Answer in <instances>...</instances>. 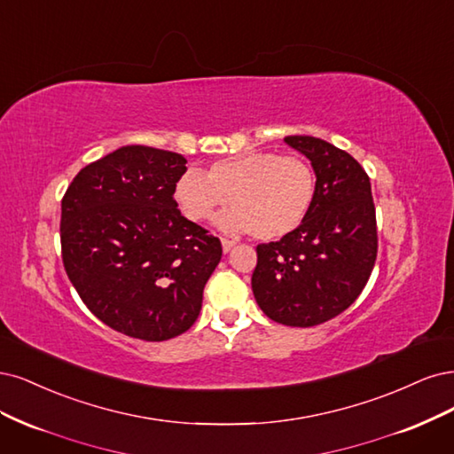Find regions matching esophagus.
I'll list each match as a JSON object with an SVG mask.
<instances>
[{
    "label": "esophagus",
    "instance_id": "1",
    "mask_svg": "<svg viewBox=\"0 0 454 454\" xmlns=\"http://www.w3.org/2000/svg\"><path fill=\"white\" fill-rule=\"evenodd\" d=\"M221 241H223V251H224V253H230V251H231V248H233V247H236V241H233V239L223 238Z\"/></svg>",
    "mask_w": 454,
    "mask_h": 454
}]
</instances>
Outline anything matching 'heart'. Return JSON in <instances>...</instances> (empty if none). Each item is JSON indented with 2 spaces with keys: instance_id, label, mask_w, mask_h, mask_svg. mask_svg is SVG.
Wrapping results in <instances>:
<instances>
[{
  "instance_id": "obj_1",
  "label": "heart",
  "mask_w": 454,
  "mask_h": 454,
  "mask_svg": "<svg viewBox=\"0 0 454 454\" xmlns=\"http://www.w3.org/2000/svg\"><path fill=\"white\" fill-rule=\"evenodd\" d=\"M317 198V175L301 156L270 151L233 154L213 162L206 175L186 171L175 186V200L192 223H206L224 207L221 228L248 230L256 239H277L296 230Z\"/></svg>"
}]
</instances>
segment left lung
<instances>
[{"label": "left lung", "mask_w": 454, "mask_h": 454, "mask_svg": "<svg viewBox=\"0 0 454 454\" xmlns=\"http://www.w3.org/2000/svg\"><path fill=\"white\" fill-rule=\"evenodd\" d=\"M285 141L311 160L317 198L296 230L256 247L251 285L275 323L309 328L360 296L377 258V218L370 177L353 156L311 136Z\"/></svg>", "instance_id": "1"}]
</instances>
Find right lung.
<instances>
[{
  "label": "right lung",
  "mask_w": 454,
  "mask_h": 454,
  "mask_svg": "<svg viewBox=\"0 0 454 454\" xmlns=\"http://www.w3.org/2000/svg\"><path fill=\"white\" fill-rule=\"evenodd\" d=\"M186 158L128 145L82 168L62 198V262L109 328L166 341L196 323L221 239L177 209Z\"/></svg>",
  "instance_id": "obj_1"
}]
</instances>
